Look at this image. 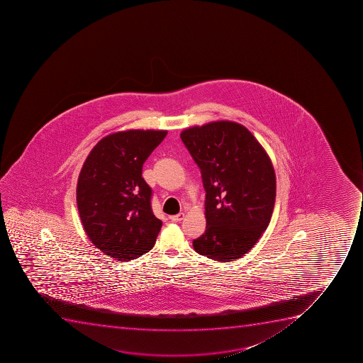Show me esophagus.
<instances>
[{
	"mask_svg": "<svg viewBox=\"0 0 363 363\" xmlns=\"http://www.w3.org/2000/svg\"><path fill=\"white\" fill-rule=\"evenodd\" d=\"M184 213H179V214H177V216H174L170 218L172 219V221H174V223H179V221H181V220H184Z\"/></svg>",
	"mask_w": 363,
	"mask_h": 363,
	"instance_id": "34e87169",
	"label": "esophagus"
}]
</instances>
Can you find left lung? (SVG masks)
<instances>
[{
    "label": "left lung",
    "mask_w": 363,
    "mask_h": 363,
    "mask_svg": "<svg viewBox=\"0 0 363 363\" xmlns=\"http://www.w3.org/2000/svg\"><path fill=\"white\" fill-rule=\"evenodd\" d=\"M201 172L206 191L205 233L193 241L199 255L216 262L239 259L269 226L276 201L269 157L245 126L208 123L181 133Z\"/></svg>",
    "instance_id": "left-lung-1"
}]
</instances>
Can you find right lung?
<instances>
[{"mask_svg":"<svg viewBox=\"0 0 363 363\" xmlns=\"http://www.w3.org/2000/svg\"><path fill=\"white\" fill-rule=\"evenodd\" d=\"M165 136L162 130L112 133L84 163L77 186L80 220L94 246L111 258L133 260L154 247L162 221L142 169Z\"/></svg>","mask_w":363,"mask_h":363,"instance_id":"1","label":"right lung"}]
</instances>
